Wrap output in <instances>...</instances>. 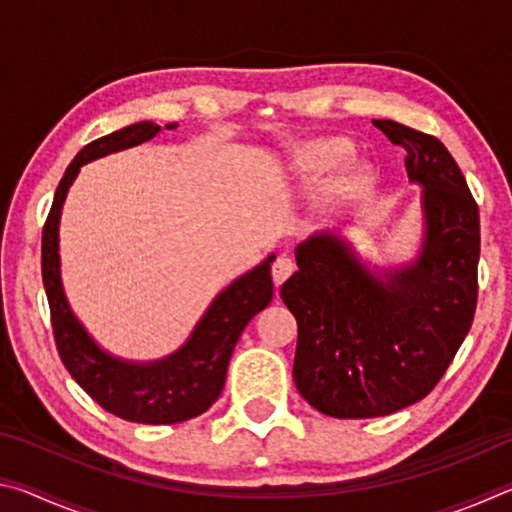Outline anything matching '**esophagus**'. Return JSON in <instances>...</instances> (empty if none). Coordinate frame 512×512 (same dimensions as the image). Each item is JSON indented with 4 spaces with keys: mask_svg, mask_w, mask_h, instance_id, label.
<instances>
[{
    "mask_svg": "<svg viewBox=\"0 0 512 512\" xmlns=\"http://www.w3.org/2000/svg\"><path fill=\"white\" fill-rule=\"evenodd\" d=\"M293 271H296V264H293V259H291L289 255H280V257H277L275 262H273V268H271L275 287H280V284L287 282Z\"/></svg>",
    "mask_w": 512,
    "mask_h": 512,
    "instance_id": "esophagus-1",
    "label": "esophagus"
}]
</instances>
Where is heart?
<instances>
[{
    "instance_id": "obj_1",
    "label": "heart",
    "mask_w": 512,
    "mask_h": 512,
    "mask_svg": "<svg viewBox=\"0 0 512 512\" xmlns=\"http://www.w3.org/2000/svg\"><path fill=\"white\" fill-rule=\"evenodd\" d=\"M352 153V144L345 137H323L298 146L293 153V169L307 183H318L329 171H334ZM370 171L366 164L350 162L334 173L323 187V203L327 207H339L354 201L368 183Z\"/></svg>"
}]
</instances>
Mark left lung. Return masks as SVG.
<instances>
[{"instance_id": "left-lung-1", "label": "left lung", "mask_w": 512, "mask_h": 512, "mask_svg": "<svg viewBox=\"0 0 512 512\" xmlns=\"http://www.w3.org/2000/svg\"><path fill=\"white\" fill-rule=\"evenodd\" d=\"M406 151L420 183L424 241L418 259L370 273L329 232L296 248L282 284L298 320L293 379L316 411L341 420L391 415L427 397L470 332L479 298V205L438 137L391 119L372 121Z\"/></svg>"}]
</instances>
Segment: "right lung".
Returning <instances> with one entry per match:
<instances>
[{
	"mask_svg": "<svg viewBox=\"0 0 512 512\" xmlns=\"http://www.w3.org/2000/svg\"><path fill=\"white\" fill-rule=\"evenodd\" d=\"M176 128V124H167ZM153 121L126 126L121 131L83 146L69 164L56 189L54 203L42 230V282H45L51 327L60 359L85 393L108 413L128 422L176 424L205 413L219 400L232 350L250 318L273 300L271 264L275 255L223 289L205 311L201 323L178 352L153 363H133L110 357L94 343L67 305L60 282L58 223L69 185L85 162L131 149L158 135Z\"/></svg>",
	"mask_w": 512,
	"mask_h": 512,
	"instance_id": "add662e5",
	"label": "right lung"
}]
</instances>
